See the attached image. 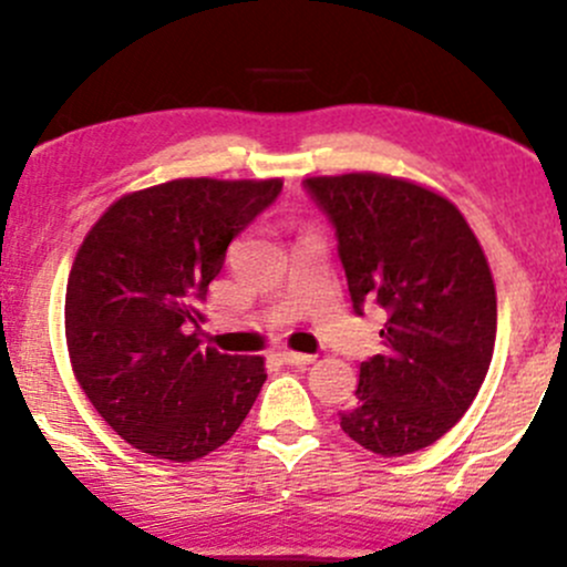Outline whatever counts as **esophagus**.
Masks as SVG:
<instances>
[{"label":"esophagus","mask_w":567,"mask_h":567,"mask_svg":"<svg viewBox=\"0 0 567 567\" xmlns=\"http://www.w3.org/2000/svg\"><path fill=\"white\" fill-rule=\"evenodd\" d=\"M279 358L285 360V363H290V365H309L312 363V354H303V352H293V350H282L279 352Z\"/></svg>","instance_id":"1"}]
</instances>
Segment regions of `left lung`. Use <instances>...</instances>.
<instances>
[{
	"label": "left lung",
	"instance_id": "left-lung-1",
	"mask_svg": "<svg viewBox=\"0 0 567 567\" xmlns=\"http://www.w3.org/2000/svg\"><path fill=\"white\" fill-rule=\"evenodd\" d=\"M339 236L354 309H388L384 352L360 363L341 431L382 457L412 455L468 412L495 350L487 255L444 193L377 172L307 177Z\"/></svg>",
	"mask_w": 567,
	"mask_h": 567
}]
</instances>
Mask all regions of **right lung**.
<instances>
[{
  "label": "right lung",
  "mask_w": 567,
  "mask_h": 567,
  "mask_svg": "<svg viewBox=\"0 0 567 567\" xmlns=\"http://www.w3.org/2000/svg\"><path fill=\"white\" fill-rule=\"evenodd\" d=\"M279 190V177L169 179L123 193L85 234L66 282V350L93 409L134 450L190 463L250 414L264 358L202 347L198 303Z\"/></svg>",
  "instance_id": "right-lung-1"
}]
</instances>
